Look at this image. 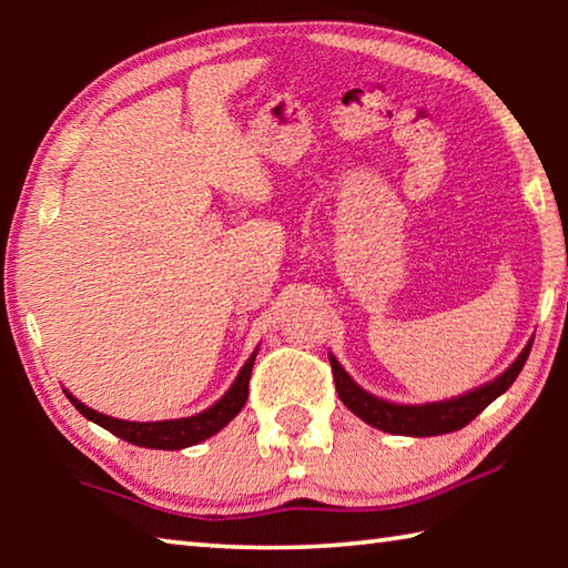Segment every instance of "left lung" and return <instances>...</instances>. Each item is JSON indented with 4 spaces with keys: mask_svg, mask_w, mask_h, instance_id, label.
I'll return each mask as SVG.
<instances>
[{
    "mask_svg": "<svg viewBox=\"0 0 568 568\" xmlns=\"http://www.w3.org/2000/svg\"><path fill=\"white\" fill-rule=\"evenodd\" d=\"M531 343L528 341L521 355L508 365V368L498 376L496 381L486 383L476 390L466 393V396H458L454 400H440V403H426V406H398V403L381 400L371 393H365L361 386H355L353 378L341 368V363L331 355V368H333V381L335 390H338V398L353 410L361 420L368 423L373 428L386 430V434L396 436H440L450 434V430H458L468 426L480 410H484L488 403L496 400L501 393L511 388L518 373H521L524 363L531 353Z\"/></svg>",
    "mask_w": 568,
    "mask_h": 568,
    "instance_id": "1",
    "label": "left lung"
}]
</instances>
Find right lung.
<instances>
[{
  "mask_svg": "<svg viewBox=\"0 0 568 568\" xmlns=\"http://www.w3.org/2000/svg\"><path fill=\"white\" fill-rule=\"evenodd\" d=\"M257 351L250 355L247 363L243 365V371L237 373V378L230 390L220 398L213 408H207L197 416L190 418H175V420H155V423H138V420H120L112 416H104V413H98L84 406V403L77 400L72 393H67V398L72 400V406L82 413L84 418H90L98 423V426L108 428L110 434H114L122 440L134 446H145V448H160V450H178V448H187L195 446L200 440H205L210 436H215L220 428H225L230 420H233L240 410H243L245 400H247V383H250V373H253V363H255Z\"/></svg>",
  "mask_w": 568,
  "mask_h": 568,
  "instance_id": "add662e5",
  "label": "right lung"
}]
</instances>
